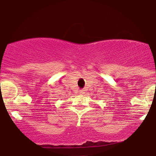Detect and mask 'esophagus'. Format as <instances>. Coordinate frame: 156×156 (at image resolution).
Masks as SVG:
<instances>
[{"mask_svg": "<svg viewBox=\"0 0 156 156\" xmlns=\"http://www.w3.org/2000/svg\"><path fill=\"white\" fill-rule=\"evenodd\" d=\"M85 93V90H83V89H81V90L79 91L80 95H84Z\"/></svg>", "mask_w": 156, "mask_h": 156, "instance_id": "esophagus-1", "label": "esophagus"}]
</instances>
